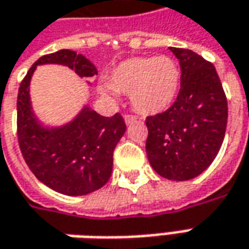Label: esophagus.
<instances>
[{"label":"esophagus","instance_id":"obj_1","mask_svg":"<svg viewBox=\"0 0 249 249\" xmlns=\"http://www.w3.org/2000/svg\"><path fill=\"white\" fill-rule=\"evenodd\" d=\"M124 122H126V124H131V123L137 122V118L134 115H124Z\"/></svg>","mask_w":249,"mask_h":249}]
</instances>
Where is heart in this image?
Here are the masks:
<instances>
[{
  "mask_svg": "<svg viewBox=\"0 0 249 249\" xmlns=\"http://www.w3.org/2000/svg\"><path fill=\"white\" fill-rule=\"evenodd\" d=\"M179 83L181 71L173 58L148 56L119 63L111 72V83L103 82L98 89L105 94L127 93L136 111L142 115H156L174 103Z\"/></svg>",
  "mask_w": 249,
  "mask_h": 249,
  "instance_id": "heart-1",
  "label": "heart"
}]
</instances>
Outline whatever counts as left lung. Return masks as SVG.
I'll list each match as a JSON object with an SVG mask.
<instances>
[{
    "label": "left lung",
    "instance_id": "1",
    "mask_svg": "<svg viewBox=\"0 0 249 249\" xmlns=\"http://www.w3.org/2000/svg\"><path fill=\"white\" fill-rule=\"evenodd\" d=\"M179 60L181 89L166 112L146 118V156L163 178L200 175L221 149L228 101L215 67L189 49L170 48Z\"/></svg>",
    "mask_w": 249,
    "mask_h": 249
}]
</instances>
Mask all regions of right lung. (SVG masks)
Listing matches in <instances>:
<instances>
[{"label":"right lung","instance_id":"add662e5","mask_svg":"<svg viewBox=\"0 0 249 249\" xmlns=\"http://www.w3.org/2000/svg\"><path fill=\"white\" fill-rule=\"evenodd\" d=\"M60 64L81 78H91L97 68L83 54L61 49L39 57L21 81L18 94V138L21 155L33 174L53 191L83 196L103 188L112 174L113 149L126 123L121 113L105 118L85 105L63 126H45L35 116L30 82L36 66Z\"/></svg>","mask_w":249,"mask_h":249}]
</instances>
